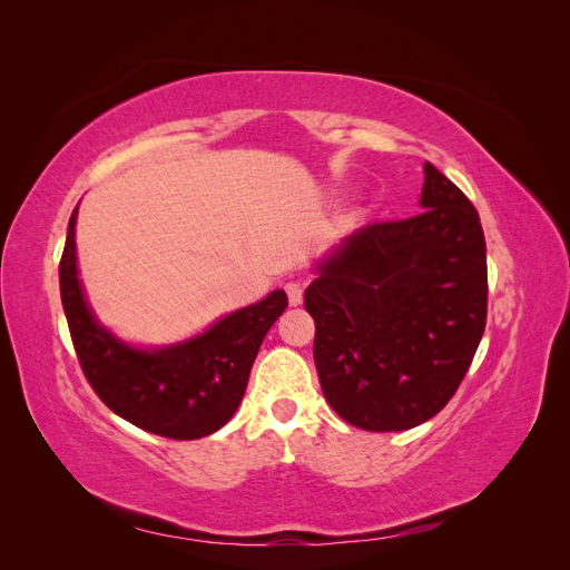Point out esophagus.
I'll return each instance as SVG.
<instances>
[{
  "instance_id": "1",
  "label": "esophagus",
  "mask_w": 570,
  "mask_h": 570,
  "mask_svg": "<svg viewBox=\"0 0 570 570\" xmlns=\"http://www.w3.org/2000/svg\"><path fill=\"white\" fill-rule=\"evenodd\" d=\"M285 292H287V302L292 306H299L302 304V299H304V285L302 283H287Z\"/></svg>"
}]
</instances>
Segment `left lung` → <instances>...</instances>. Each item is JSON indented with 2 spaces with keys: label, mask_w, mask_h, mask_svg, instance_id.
<instances>
[{
  "label": "left lung",
  "mask_w": 570,
  "mask_h": 570,
  "mask_svg": "<svg viewBox=\"0 0 570 570\" xmlns=\"http://www.w3.org/2000/svg\"><path fill=\"white\" fill-rule=\"evenodd\" d=\"M423 170V212L352 233L304 292L325 400L371 433L416 428L440 413L485 333L480 216L433 164Z\"/></svg>",
  "instance_id": "1"
}]
</instances>
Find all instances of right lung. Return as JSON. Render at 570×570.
I'll list each match as a JSON object with an SVG mask.
<instances>
[{"label": "right lung", "instance_id": "1", "mask_svg": "<svg viewBox=\"0 0 570 570\" xmlns=\"http://www.w3.org/2000/svg\"><path fill=\"white\" fill-rule=\"evenodd\" d=\"M76 216L59 264L61 304L80 368L116 416L170 440H197L226 425L243 402L249 371L287 295L275 289L209 331L161 350H137L99 325L82 295L76 264Z\"/></svg>", "mask_w": 570, "mask_h": 570}]
</instances>
